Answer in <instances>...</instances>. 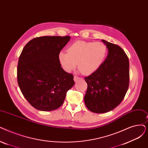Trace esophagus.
<instances>
[{
	"instance_id": "esophagus-1",
	"label": "esophagus",
	"mask_w": 148,
	"mask_h": 148,
	"mask_svg": "<svg viewBox=\"0 0 148 148\" xmlns=\"http://www.w3.org/2000/svg\"><path fill=\"white\" fill-rule=\"evenodd\" d=\"M80 78L79 77H78V76H74V80L75 82L78 81V80H80Z\"/></svg>"
}]
</instances>
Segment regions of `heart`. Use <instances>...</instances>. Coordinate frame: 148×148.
I'll return each mask as SVG.
<instances>
[{
	"instance_id": "obj_1",
	"label": "heart",
	"mask_w": 148,
	"mask_h": 148,
	"mask_svg": "<svg viewBox=\"0 0 148 148\" xmlns=\"http://www.w3.org/2000/svg\"><path fill=\"white\" fill-rule=\"evenodd\" d=\"M66 53L60 51L59 60L63 69L71 72L78 65L80 71L86 75L97 71L104 62L107 54L105 45L100 42H75Z\"/></svg>"
}]
</instances>
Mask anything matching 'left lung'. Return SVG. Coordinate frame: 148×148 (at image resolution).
<instances>
[{
	"mask_svg": "<svg viewBox=\"0 0 148 148\" xmlns=\"http://www.w3.org/2000/svg\"><path fill=\"white\" fill-rule=\"evenodd\" d=\"M108 49L100 68L85 78L88 88L84 97L89 111L105 113L116 108L123 100L129 87L130 63L119 46L101 40Z\"/></svg>",
	"mask_w": 148,
	"mask_h": 148,
	"instance_id": "left-lung-1",
	"label": "left lung"
}]
</instances>
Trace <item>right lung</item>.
Wrapping results in <instances>:
<instances>
[{
    "label": "right lung",
    "mask_w": 148,
    "mask_h": 148,
    "mask_svg": "<svg viewBox=\"0 0 148 148\" xmlns=\"http://www.w3.org/2000/svg\"><path fill=\"white\" fill-rule=\"evenodd\" d=\"M69 36H43L30 40L23 48L17 66V82L24 97L38 110L58 109L67 91L74 85V77L63 70L60 51Z\"/></svg>",
    "instance_id": "obj_1"
}]
</instances>
